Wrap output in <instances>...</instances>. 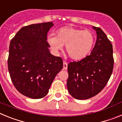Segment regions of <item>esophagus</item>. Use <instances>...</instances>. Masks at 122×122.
<instances>
[{"label": "esophagus", "instance_id": "obj_1", "mask_svg": "<svg viewBox=\"0 0 122 122\" xmlns=\"http://www.w3.org/2000/svg\"><path fill=\"white\" fill-rule=\"evenodd\" d=\"M68 68V63L66 62H63V70H66Z\"/></svg>", "mask_w": 122, "mask_h": 122}]
</instances>
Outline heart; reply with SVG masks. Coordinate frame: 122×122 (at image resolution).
<instances>
[{
    "label": "heart",
    "instance_id": "heart-1",
    "mask_svg": "<svg viewBox=\"0 0 122 122\" xmlns=\"http://www.w3.org/2000/svg\"><path fill=\"white\" fill-rule=\"evenodd\" d=\"M95 40L94 33L90 30L74 27L61 28L57 35L50 34L47 36V41L54 52L58 53L65 45L69 57L74 60L86 57L93 48Z\"/></svg>",
    "mask_w": 122,
    "mask_h": 122
}]
</instances>
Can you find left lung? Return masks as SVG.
I'll use <instances>...</instances> for the list:
<instances>
[{"instance_id":"8db88e82","label":"left lung","mask_w":122,"mask_h":122,"mask_svg":"<svg viewBox=\"0 0 122 122\" xmlns=\"http://www.w3.org/2000/svg\"><path fill=\"white\" fill-rule=\"evenodd\" d=\"M97 39L89 56L68 65L67 89L77 100L93 97L104 89L114 67L112 45L100 27L93 26Z\"/></svg>"}]
</instances>
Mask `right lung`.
I'll return each mask as SVG.
<instances>
[{"mask_svg": "<svg viewBox=\"0 0 122 122\" xmlns=\"http://www.w3.org/2000/svg\"><path fill=\"white\" fill-rule=\"evenodd\" d=\"M52 22L24 26L10 41L8 68L19 93L32 99L48 94L56 75L63 68L60 57L51 54L47 34Z\"/></svg>", "mask_w": 122, "mask_h": 122, "instance_id": "right-lung-1", "label": "right lung"}]
</instances>
